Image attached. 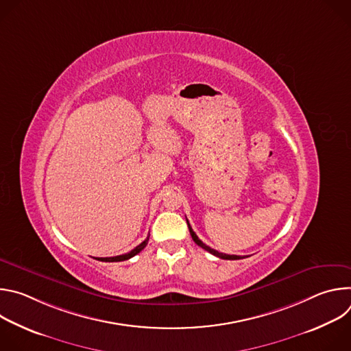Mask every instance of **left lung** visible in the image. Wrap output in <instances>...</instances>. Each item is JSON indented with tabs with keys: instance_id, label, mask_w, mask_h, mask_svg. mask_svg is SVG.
Listing matches in <instances>:
<instances>
[{
	"instance_id": "8db88e82",
	"label": "left lung",
	"mask_w": 351,
	"mask_h": 351,
	"mask_svg": "<svg viewBox=\"0 0 351 351\" xmlns=\"http://www.w3.org/2000/svg\"><path fill=\"white\" fill-rule=\"evenodd\" d=\"M186 221H187V219H186ZM187 226H189V230H190V234H191V237H193L194 243H195L197 245L202 247V248L207 250L208 253H211V254H214V256H217V257H219V258H222V260H241V258H243V257H240V256H229V254H223V253H219V252H217V250H214V248L208 247L207 244H204L202 240H199V239L197 237V234L193 232V229H191V226H190L189 221H187Z\"/></svg>"
}]
</instances>
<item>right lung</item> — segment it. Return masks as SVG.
<instances>
[{
  "label": "right lung",
  "mask_w": 351,
  "mask_h": 351,
  "mask_svg": "<svg viewBox=\"0 0 351 351\" xmlns=\"http://www.w3.org/2000/svg\"><path fill=\"white\" fill-rule=\"evenodd\" d=\"M147 243H148V237L144 240V241H141L137 247H134L132 252H129V253H126V254H122V256H117V257H106V258H98L99 261H106V263H118V261H126V260H129V258H132V257H134L136 254H138L141 250L147 245Z\"/></svg>",
  "instance_id": "add662e5"
}]
</instances>
